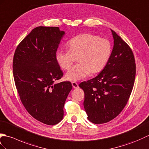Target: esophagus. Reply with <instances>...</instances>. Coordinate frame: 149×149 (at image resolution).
<instances>
[{"mask_svg":"<svg viewBox=\"0 0 149 149\" xmlns=\"http://www.w3.org/2000/svg\"><path fill=\"white\" fill-rule=\"evenodd\" d=\"M72 87H73V88H77L79 87L78 84L77 83V82H75V81H72Z\"/></svg>","mask_w":149,"mask_h":149,"instance_id":"obj_1","label":"esophagus"}]
</instances>
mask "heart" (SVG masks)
<instances>
[{
	"instance_id": "1",
	"label": "heart",
	"mask_w": 149,
	"mask_h": 149,
	"mask_svg": "<svg viewBox=\"0 0 149 149\" xmlns=\"http://www.w3.org/2000/svg\"><path fill=\"white\" fill-rule=\"evenodd\" d=\"M68 49H58L55 59L64 70H68L77 58L78 64L65 74L67 80L78 81L90 74L100 72L107 65L111 54V45L108 40L91 34H84L70 39Z\"/></svg>"
}]
</instances>
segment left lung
<instances>
[{"label": "left lung", "mask_w": 149, "mask_h": 149, "mask_svg": "<svg viewBox=\"0 0 149 149\" xmlns=\"http://www.w3.org/2000/svg\"><path fill=\"white\" fill-rule=\"evenodd\" d=\"M114 45L107 65L96 77L79 85L85 94L88 119L95 124L113 120L130 99L136 75L131 48L113 30Z\"/></svg>", "instance_id": "8db88e82"}]
</instances>
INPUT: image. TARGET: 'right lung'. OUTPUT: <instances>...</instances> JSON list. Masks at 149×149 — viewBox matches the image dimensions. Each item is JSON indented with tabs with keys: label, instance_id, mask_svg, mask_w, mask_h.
Segmentation results:
<instances>
[{
	"label": "right lung",
	"instance_id": "add662e5",
	"mask_svg": "<svg viewBox=\"0 0 149 149\" xmlns=\"http://www.w3.org/2000/svg\"><path fill=\"white\" fill-rule=\"evenodd\" d=\"M65 32L56 27H38L20 42L13 57L15 83L23 105L42 123L54 125L64 117L71 83L54 82L63 76L55 54Z\"/></svg>",
	"mask_w": 149,
	"mask_h": 149
}]
</instances>
